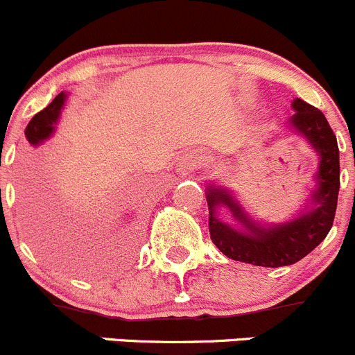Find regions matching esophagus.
Masks as SVG:
<instances>
[{"label":"esophagus","mask_w":355,"mask_h":355,"mask_svg":"<svg viewBox=\"0 0 355 355\" xmlns=\"http://www.w3.org/2000/svg\"><path fill=\"white\" fill-rule=\"evenodd\" d=\"M198 162H200V157L196 155L195 152L184 153V155L181 157V160H179L178 173L181 174V176H188V174L191 173V171L196 169Z\"/></svg>","instance_id":"obj_1"}]
</instances>
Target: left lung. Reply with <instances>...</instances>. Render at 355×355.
I'll return each mask as SVG.
<instances>
[{"label": "left lung", "mask_w": 355, "mask_h": 355, "mask_svg": "<svg viewBox=\"0 0 355 355\" xmlns=\"http://www.w3.org/2000/svg\"><path fill=\"white\" fill-rule=\"evenodd\" d=\"M292 108L295 114L286 128L302 136L318 155L314 186L292 219L261 223L245 210L230 188L207 184L210 240L233 261L262 268L292 266L311 254L333 226L340 189L338 143L321 110L300 98L292 101ZM220 208L228 210L231 223L220 219Z\"/></svg>", "instance_id": "8db88e82"}]
</instances>
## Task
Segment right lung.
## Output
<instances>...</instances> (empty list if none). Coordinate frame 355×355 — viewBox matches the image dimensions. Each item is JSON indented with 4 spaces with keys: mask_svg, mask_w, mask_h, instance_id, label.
I'll list each match as a JSON object with an SVG mask.
<instances>
[{
    "mask_svg": "<svg viewBox=\"0 0 355 355\" xmlns=\"http://www.w3.org/2000/svg\"><path fill=\"white\" fill-rule=\"evenodd\" d=\"M67 96H69V93L62 91L44 110H41L40 114H36L31 119V122L26 128V139L31 146L37 148L44 141L53 138L60 117H62V110L65 108Z\"/></svg>",
    "mask_w": 355,
    "mask_h": 355,
    "instance_id": "obj_1",
    "label": "right lung"
}]
</instances>
